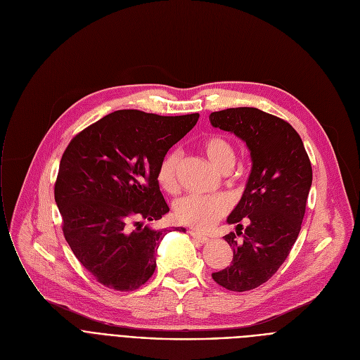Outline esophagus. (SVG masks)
Instances as JSON below:
<instances>
[{
	"label": "esophagus",
	"instance_id": "obj_1",
	"mask_svg": "<svg viewBox=\"0 0 360 360\" xmlns=\"http://www.w3.org/2000/svg\"><path fill=\"white\" fill-rule=\"evenodd\" d=\"M190 235H191L194 239H197L198 242H201V243H207V242H209V238L204 236V235H201L200 232H195V231H190Z\"/></svg>",
	"mask_w": 360,
	"mask_h": 360
}]
</instances>
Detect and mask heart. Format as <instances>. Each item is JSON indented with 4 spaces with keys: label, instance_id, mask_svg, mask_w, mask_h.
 I'll return each mask as SVG.
<instances>
[{
    "label": "heart",
    "instance_id": "heart-1",
    "mask_svg": "<svg viewBox=\"0 0 360 360\" xmlns=\"http://www.w3.org/2000/svg\"><path fill=\"white\" fill-rule=\"evenodd\" d=\"M201 148L210 163L223 174L229 172L235 165V151L231 143L221 136L205 137L201 143ZM179 163L181 155L178 151H172L162 160L158 169V182L163 190H175ZM228 212L229 201L223 195H185L175 204L176 220L198 231L210 229Z\"/></svg>",
    "mask_w": 360,
    "mask_h": 360
}]
</instances>
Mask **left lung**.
<instances>
[{
	"mask_svg": "<svg viewBox=\"0 0 360 360\" xmlns=\"http://www.w3.org/2000/svg\"><path fill=\"white\" fill-rule=\"evenodd\" d=\"M210 124L239 137L251 153L247 186L228 217L236 233L224 236L233 259L212 274L221 288L247 292L266 283L288 258L305 216L312 167L295 128L267 112L229 108L210 113Z\"/></svg>",
	"mask_w": 360,
	"mask_h": 360,
	"instance_id": "8db88e82",
	"label": "left lung"
}]
</instances>
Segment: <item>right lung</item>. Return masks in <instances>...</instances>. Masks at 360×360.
<instances>
[{
	"instance_id": "obj_1",
	"label": "right lung",
	"mask_w": 360,
	"mask_h": 360,
	"mask_svg": "<svg viewBox=\"0 0 360 360\" xmlns=\"http://www.w3.org/2000/svg\"><path fill=\"white\" fill-rule=\"evenodd\" d=\"M198 117L115 110L65 148L55 182L63 232L74 255L103 286L136 290L153 276L159 243L170 232L144 224L169 212L158 169Z\"/></svg>"
}]
</instances>
